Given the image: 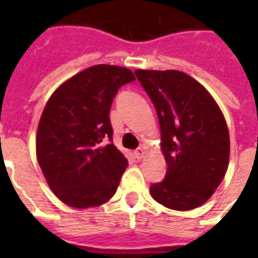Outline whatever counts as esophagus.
<instances>
[{
	"mask_svg": "<svg viewBox=\"0 0 258 258\" xmlns=\"http://www.w3.org/2000/svg\"><path fill=\"white\" fill-rule=\"evenodd\" d=\"M134 157L137 158V159H142V158L145 157V150L142 149V147H138V149L134 151Z\"/></svg>",
	"mask_w": 258,
	"mask_h": 258,
	"instance_id": "1",
	"label": "esophagus"
}]
</instances>
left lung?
<instances>
[{"label": "left lung", "mask_w": 258, "mask_h": 258, "mask_svg": "<svg viewBox=\"0 0 258 258\" xmlns=\"http://www.w3.org/2000/svg\"><path fill=\"white\" fill-rule=\"evenodd\" d=\"M153 101L167 163L165 179L150 186L157 202L191 210L213 196L228 170L230 139L225 117L204 86L179 71H135Z\"/></svg>", "instance_id": "left-lung-1"}]
</instances>
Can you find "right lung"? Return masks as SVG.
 Masks as SVG:
<instances>
[{
	"mask_svg": "<svg viewBox=\"0 0 258 258\" xmlns=\"http://www.w3.org/2000/svg\"><path fill=\"white\" fill-rule=\"evenodd\" d=\"M134 80L127 68L99 64L67 80L46 103L36 137L38 165L68 206H99L116 192L128 162L112 143L109 109L119 88Z\"/></svg>",
	"mask_w": 258,
	"mask_h": 258,
	"instance_id": "add662e5",
	"label": "right lung"
}]
</instances>
